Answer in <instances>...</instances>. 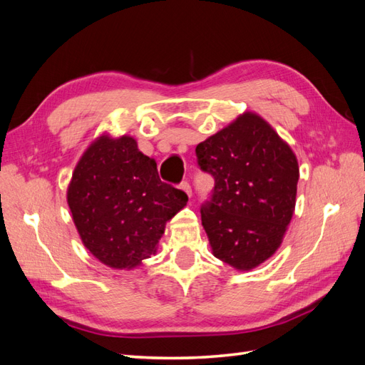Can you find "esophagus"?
<instances>
[{
    "label": "esophagus",
    "instance_id": "1",
    "mask_svg": "<svg viewBox=\"0 0 365 365\" xmlns=\"http://www.w3.org/2000/svg\"><path fill=\"white\" fill-rule=\"evenodd\" d=\"M180 189H181L182 192H185L189 196H192V187H190L189 181H182V182L180 184Z\"/></svg>",
    "mask_w": 365,
    "mask_h": 365
}]
</instances>
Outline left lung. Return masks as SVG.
Listing matches in <instances>:
<instances>
[{
    "instance_id": "left-lung-1",
    "label": "left lung",
    "mask_w": 365,
    "mask_h": 365,
    "mask_svg": "<svg viewBox=\"0 0 365 365\" xmlns=\"http://www.w3.org/2000/svg\"><path fill=\"white\" fill-rule=\"evenodd\" d=\"M197 165L215 187L201 205L213 254L247 271L282 244L295 208L298 163L291 148L252 113L196 146Z\"/></svg>"
}]
</instances>
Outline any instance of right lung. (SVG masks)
Here are the masks:
<instances>
[{
	"label": "right lung",
	"mask_w": 365,
	"mask_h": 365,
	"mask_svg": "<svg viewBox=\"0 0 365 365\" xmlns=\"http://www.w3.org/2000/svg\"><path fill=\"white\" fill-rule=\"evenodd\" d=\"M67 197L83 245L115 269L134 268L155 252L165 222L189 200L160 180L155 160L126 135H103L86 149Z\"/></svg>",
	"instance_id": "obj_1"
}]
</instances>
